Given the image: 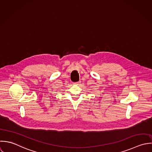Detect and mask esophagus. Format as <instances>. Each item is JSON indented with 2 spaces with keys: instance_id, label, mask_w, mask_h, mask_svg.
Returning a JSON list of instances; mask_svg holds the SVG:
<instances>
[{
  "instance_id": "obj_1",
  "label": "esophagus",
  "mask_w": 152,
  "mask_h": 152,
  "mask_svg": "<svg viewBox=\"0 0 152 152\" xmlns=\"http://www.w3.org/2000/svg\"><path fill=\"white\" fill-rule=\"evenodd\" d=\"M80 83V82L78 81V82H77V83H74V84H77V85H78Z\"/></svg>"
}]
</instances>
